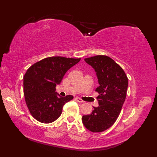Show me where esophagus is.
<instances>
[{"label":"esophagus","instance_id":"1","mask_svg":"<svg viewBox=\"0 0 157 157\" xmlns=\"http://www.w3.org/2000/svg\"><path fill=\"white\" fill-rule=\"evenodd\" d=\"M76 101H78V102H79V103H84V101H82V99L81 98H78H78H76Z\"/></svg>","mask_w":157,"mask_h":157}]
</instances>
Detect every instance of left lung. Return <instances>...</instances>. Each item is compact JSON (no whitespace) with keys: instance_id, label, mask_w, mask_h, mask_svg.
I'll use <instances>...</instances> for the list:
<instances>
[{"instance_id":"8db88e82","label":"left lung","mask_w":157,"mask_h":157,"mask_svg":"<svg viewBox=\"0 0 157 157\" xmlns=\"http://www.w3.org/2000/svg\"><path fill=\"white\" fill-rule=\"evenodd\" d=\"M96 73L99 86L96 91L98 106L82 118L84 126L91 132L105 131L113 125L125 101L128 78L124 70L109 56L98 55L84 59Z\"/></svg>"}]
</instances>
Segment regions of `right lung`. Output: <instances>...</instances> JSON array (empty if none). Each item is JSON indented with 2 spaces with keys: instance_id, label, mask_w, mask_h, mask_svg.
Masks as SVG:
<instances>
[{
  "instance_id": "obj_1",
  "label": "right lung",
  "mask_w": 157,
  "mask_h": 157,
  "mask_svg": "<svg viewBox=\"0 0 157 157\" xmlns=\"http://www.w3.org/2000/svg\"><path fill=\"white\" fill-rule=\"evenodd\" d=\"M81 59L48 57L34 63L24 77V94L30 113L40 122L52 123L58 119L63 105L73 98L61 97L56 92L68 70Z\"/></svg>"
}]
</instances>
